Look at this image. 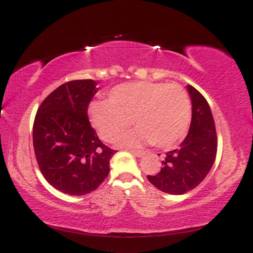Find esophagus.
I'll use <instances>...</instances> for the list:
<instances>
[{"mask_svg": "<svg viewBox=\"0 0 253 253\" xmlns=\"http://www.w3.org/2000/svg\"><path fill=\"white\" fill-rule=\"evenodd\" d=\"M130 153L132 154V155H135L136 157H138V158L145 156V152H143V151H130Z\"/></svg>", "mask_w": 253, "mask_h": 253, "instance_id": "1", "label": "esophagus"}]
</instances>
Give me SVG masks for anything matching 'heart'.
Instances as JSON below:
<instances>
[{"instance_id":"1","label":"heart","mask_w":253,"mask_h":253,"mask_svg":"<svg viewBox=\"0 0 253 253\" xmlns=\"http://www.w3.org/2000/svg\"><path fill=\"white\" fill-rule=\"evenodd\" d=\"M89 115L106 142H115L132 123L137 126L119 139L125 147L155 144L169 148L185 137L192 117L190 97L176 84L151 81L122 84L110 91L109 100L92 101Z\"/></svg>"}]
</instances>
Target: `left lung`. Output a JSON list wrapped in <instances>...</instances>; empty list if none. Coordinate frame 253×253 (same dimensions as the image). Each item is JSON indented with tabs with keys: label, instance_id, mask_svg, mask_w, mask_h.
<instances>
[{
	"label": "left lung",
	"instance_id": "8db88e82",
	"mask_svg": "<svg viewBox=\"0 0 253 253\" xmlns=\"http://www.w3.org/2000/svg\"><path fill=\"white\" fill-rule=\"evenodd\" d=\"M192 102V121L188 134L179 148L166 153L160 173L147 175L158 190L181 195L193 190L211 169L216 156V131L211 109L205 98L187 85Z\"/></svg>",
	"mask_w": 253,
	"mask_h": 253
}]
</instances>
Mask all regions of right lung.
<instances>
[{"label":"right lung","instance_id":"right-lung-1","mask_svg":"<svg viewBox=\"0 0 253 253\" xmlns=\"http://www.w3.org/2000/svg\"><path fill=\"white\" fill-rule=\"evenodd\" d=\"M97 84L91 79L61 84L34 118L33 147L41 173L50 185L69 195L95 191L109 174L116 153L101 143L88 119Z\"/></svg>","mask_w":253,"mask_h":253}]
</instances>
